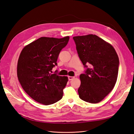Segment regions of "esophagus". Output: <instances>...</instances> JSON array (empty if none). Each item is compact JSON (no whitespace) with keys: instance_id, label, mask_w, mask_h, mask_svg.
<instances>
[{"instance_id":"34e87169","label":"esophagus","mask_w":134,"mask_h":134,"mask_svg":"<svg viewBox=\"0 0 134 134\" xmlns=\"http://www.w3.org/2000/svg\"><path fill=\"white\" fill-rule=\"evenodd\" d=\"M74 76H68V79L69 80H72L73 79H74Z\"/></svg>"}]
</instances>
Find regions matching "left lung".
I'll list each match as a JSON object with an SVG mask.
<instances>
[{"mask_svg": "<svg viewBox=\"0 0 134 134\" xmlns=\"http://www.w3.org/2000/svg\"><path fill=\"white\" fill-rule=\"evenodd\" d=\"M78 55L85 67L90 64L85 74L80 75L78 89L79 98L86 102L98 103L107 96L117 80L119 60L110 43L93 34L73 37Z\"/></svg>", "mask_w": 134, "mask_h": 134, "instance_id": "left-lung-1", "label": "left lung"}]
</instances>
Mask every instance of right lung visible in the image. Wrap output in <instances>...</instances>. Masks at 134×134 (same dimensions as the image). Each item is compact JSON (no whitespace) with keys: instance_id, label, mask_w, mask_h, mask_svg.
I'll list each match as a JSON object with an SVG mask.
<instances>
[{"instance_id":"1","label":"right lung","mask_w":134,"mask_h":134,"mask_svg":"<svg viewBox=\"0 0 134 134\" xmlns=\"http://www.w3.org/2000/svg\"><path fill=\"white\" fill-rule=\"evenodd\" d=\"M69 40V36L60 39L41 37L26 45L20 53L18 80L26 94L40 104H53L63 98L68 77L51 72Z\"/></svg>"}]
</instances>
